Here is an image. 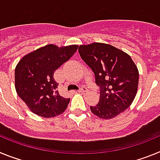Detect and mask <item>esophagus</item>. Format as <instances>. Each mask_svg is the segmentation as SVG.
<instances>
[{"instance_id": "obj_1", "label": "esophagus", "mask_w": 160, "mask_h": 160, "mask_svg": "<svg viewBox=\"0 0 160 160\" xmlns=\"http://www.w3.org/2000/svg\"><path fill=\"white\" fill-rule=\"evenodd\" d=\"M78 91H79V92H81V93H86V92H87V91H88V89H87L86 87H82L81 88L79 89Z\"/></svg>"}]
</instances>
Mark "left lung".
Wrapping results in <instances>:
<instances>
[{
	"mask_svg": "<svg viewBox=\"0 0 160 160\" xmlns=\"http://www.w3.org/2000/svg\"><path fill=\"white\" fill-rule=\"evenodd\" d=\"M80 57L92 70L100 88L98 103L90 107L98 118L109 119L131 106L136 95L138 70L125 52L108 44L94 43L78 48Z\"/></svg>",
	"mask_w": 160,
	"mask_h": 160,
	"instance_id": "1",
	"label": "left lung"
}]
</instances>
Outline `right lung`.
<instances>
[{"label":"right lung","instance_id":"right-lung-1","mask_svg":"<svg viewBox=\"0 0 160 160\" xmlns=\"http://www.w3.org/2000/svg\"><path fill=\"white\" fill-rule=\"evenodd\" d=\"M78 46L47 45L25 55L15 69V88L30 111L44 118L64 112L70 98L59 94L55 70L67 62Z\"/></svg>","mask_w":160,"mask_h":160}]
</instances>
